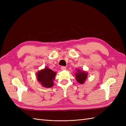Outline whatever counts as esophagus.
<instances>
[{"label": "esophagus", "instance_id": "1", "mask_svg": "<svg viewBox=\"0 0 126 126\" xmlns=\"http://www.w3.org/2000/svg\"><path fill=\"white\" fill-rule=\"evenodd\" d=\"M61 69L62 70H66V68L65 67V66H62L61 67Z\"/></svg>", "mask_w": 126, "mask_h": 126}]
</instances>
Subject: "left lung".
<instances>
[{
    "label": "left lung",
    "instance_id": "left-lung-1",
    "mask_svg": "<svg viewBox=\"0 0 126 126\" xmlns=\"http://www.w3.org/2000/svg\"><path fill=\"white\" fill-rule=\"evenodd\" d=\"M75 76L77 81L79 82V83L83 84L87 79V73H85V72H83L82 71L77 70V73H76Z\"/></svg>",
    "mask_w": 126,
    "mask_h": 126
}]
</instances>
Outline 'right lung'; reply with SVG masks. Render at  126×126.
<instances>
[{
  "label": "right lung",
  "mask_w": 126,
  "mask_h": 126,
  "mask_svg": "<svg viewBox=\"0 0 126 126\" xmlns=\"http://www.w3.org/2000/svg\"><path fill=\"white\" fill-rule=\"evenodd\" d=\"M56 73L51 69L45 68L43 70L39 71L37 74V79L43 86L45 88H51L53 85V79Z\"/></svg>",
  "instance_id": "add662e5"
}]
</instances>
